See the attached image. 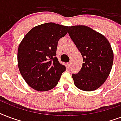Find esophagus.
<instances>
[{"label":"esophagus","mask_w":121,"mask_h":121,"mask_svg":"<svg viewBox=\"0 0 121 121\" xmlns=\"http://www.w3.org/2000/svg\"><path fill=\"white\" fill-rule=\"evenodd\" d=\"M71 62H69L68 63H67V65H68V67H70L71 66Z\"/></svg>","instance_id":"obj_1"}]
</instances>
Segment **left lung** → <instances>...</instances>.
I'll return each instance as SVG.
<instances>
[{"label": "left lung", "instance_id": "1", "mask_svg": "<svg viewBox=\"0 0 121 121\" xmlns=\"http://www.w3.org/2000/svg\"><path fill=\"white\" fill-rule=\"evenodd\" d=\"M68 33L83 57L81 70L72 75L74 85L81 90H95L105 83L112 69L114 54L110 43L86 26H69Z\"/></svg>", "mask_w": 121, "mask_h": 121}]
</instances>
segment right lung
I'll list each match as a JSON object with an SVG mask.
<instances>
[{
    "label": "right lung",
    "instance_id": "right-lung-1",
    "mask_svg": "<svg viewBox=\"0 0 121 121\" xmlns=\"http://www.w3.org/2000/svg\"><path fill=\"white\" fill-rule=\"evenodd\" d=\"M68 27L47 22L34 27L21 42L17 63L21 76L35 90L45 91L57 85L65 67L56 57L60 38L67 33Z\"/></svg>",
    "mask_w": 121,
    "mask_h": 121
}]
</instances>
